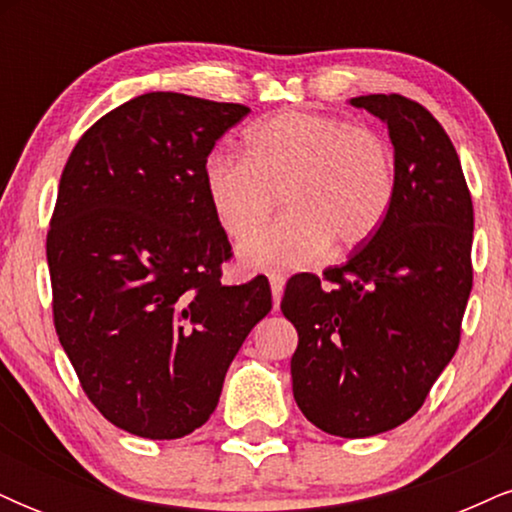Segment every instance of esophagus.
Masks as SVG:
<instances>
[{
  "label": "esophagus",
  "mask_w": 512,
  "mask_h": 512,
  "mask_svg": "<svg viewBox=\"0 0 512 512\" xmlns=\"http://www.w3.org/2000/svg\"><path fill=\"white\" fill-rule=\"evenodd\" d=\"M284 274L279 272H272L269 274V286H272V298H274V310H279V303H281V293H284Z\"/></svg>",
  "instance_id": "1"
}]
</instances>
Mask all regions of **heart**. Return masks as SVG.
I'll use <instances>...</instances> for the list:
<instances>
[{"instance_id":"1","label":"heart","mask_w":512,"mask_h":512,"mask_svg":"<svg viewBox=\"0 0 512 512\" xmlns=\"http://www.w3.org/2000/svg\"><path fill=\"white\" fill-rule=\"evenodd\" d=\"M211 211L231 238H244L281 194L287 214L243 240L252 269H298L332 243L351 250L383 226L395 202V151L344 117L279 113L245 134V154L209 151L202 166Z\"/></svg>"}]
</instances>
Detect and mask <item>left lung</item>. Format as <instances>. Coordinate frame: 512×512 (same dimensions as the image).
Here are the masks:
<instances>
[{
    "instance_id": "left-lung-1",
    "label": "left lung",
    "mask_w": 512,
    "mask_h": 512,
    "mask_svg": "<svg viewBox=\"0 0 512 512\" xmlns=\"http://www.w3.org/2000/svg\"><path fill=\"white\" fill-rule=\"evenodd\" d=\"M387 125L397 190L351 260L296 274L281 313L298 332L293 397L330 436L368 438L421 409L460 344L472 291L474 209L440 122L399 93L351 98Z\"/></svg>"
}]
</instances>
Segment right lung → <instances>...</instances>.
<instances>
[{
	"instance_id": "add662e5",
	"label": "right lung",
	"mask_w": 512,
	"mask_h": 512,
	"mask_svg": "<svg viewBox=\"0 0 512 512\" xmlns=\"http://www.w3.org/2000/svg\"><path fill=\"white\" fill-rule=\"evenodd\" d=\"M250 108L156 91L110 110L74 146L48 231L52 317L86 397L134 436L207 424L252 327L264 276L226 286L231 243L202 166Z\"/></svg>"
}]
</instances>
